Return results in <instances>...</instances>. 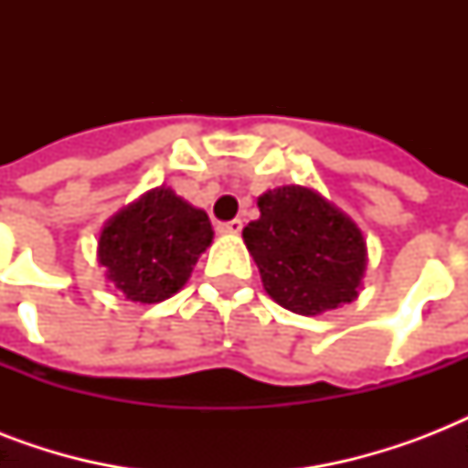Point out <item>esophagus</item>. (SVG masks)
Masks as SVG:
<instances>
[{
  "label": "esophagus",
  "mask_w": 468,
  "mask_h": 468,
  "mask_svg": "<svg viewBox=\"0 0 468 468\" xmlns=\"http://www.w3.org/2000/svg\"><path fill=\"white\" fill-rule=\"evenodd\" d=\"M218 230L223 235H238L242 230V220L233 218V220H226V223H218Z\"/></svg>",
  "instance_id": "1"
}]
</instances>
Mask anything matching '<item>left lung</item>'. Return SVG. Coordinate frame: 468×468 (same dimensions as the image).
Returning <instances> with one entry per match:
<instances>
[{
  "label": "left lung",
  "mask_w": 468,
  "mask_h": 468,
  "mask_svg": "<svg viewBox=\"0 0 468 468\" xmlns=\"http://www.w3.org/2000/svg\"><path fill=\"white\" fill-rule=\"evenodd\" d=\"M257 206L242 238L279 306L318 315L359 296L367 242L347 213L299 184L270 189Z\"/></svg>",
  "instance_id": "obj_1"
}]
</instances>
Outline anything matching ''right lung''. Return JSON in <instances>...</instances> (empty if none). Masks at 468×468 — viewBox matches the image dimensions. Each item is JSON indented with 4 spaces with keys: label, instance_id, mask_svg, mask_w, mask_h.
<instances>
[{
    "label": "right lung",
    "instance_id": "obj_1",
    "mask_svg": "<svg viewBox=\"0 0 468 468\" xmlns=\"http://www.w3.org/2000/svg\"><path fill=\"white\" fill-rule=\"evenodd\" d=\"M211 240L206 211L157 186L106 220L97 255L106 279L128 301L160 303L186 284Z\"/></svg>",
    "mask_w": 468,
    "mask_h": 468
}]
</instances>
